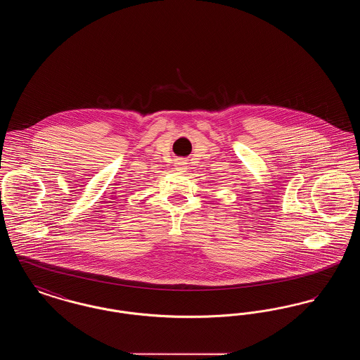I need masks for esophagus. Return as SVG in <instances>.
<instances>
[{
	"label": "esophagus",
	"instance_id": "obj_1",
	"mask_svg": "<svg viewBox=\"0 0 360 360\" xmlns=\"http://www.w3.org/2000/svg\"><path fill=\"white\" fill-rule=\"evenodd\" d=\"M186 165H188V163H186L185 160H178V162H176V169H178L179 172H184V170L186 169Z\"/></svg>",
	"mask_w": 360,
	"mask_h": 360
}]
</instances>
